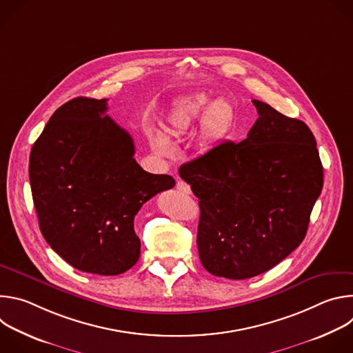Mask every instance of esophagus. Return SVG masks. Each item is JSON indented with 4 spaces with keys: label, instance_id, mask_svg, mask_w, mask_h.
Here are the masks:
<instances>
[{
    "label": "esophagus",
    "instance_id": "esophagus-1",
    "mask_svg": "<svg viewBox=\"0 0 353 353\" xmlns=\"http://www.w3.org/2000/svg\"><path fill=\"white\" fill-rule=\"evenodd\" d=\"M176 188H177L180 192H183V194H190V192H191V187H190L185 181H183V180H179V181H177Z\"/></svg>",
    "mask_w": 353,
    "mask_h": 353
}]
</instances>
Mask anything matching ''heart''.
<instances>
[{
  "label": "heart",
  "instance_id": "1",
  "mask_svg": "<svg viewBox=\"0 0 353 353\" xmlns=\"http://www.w3.org/2000/svg\"><path fill=\"white\" fill-rule=\"evenodd\" d=\"M212 99L205 93H198L179 102L172 108L166 119V132L179 138L191 131L201 120V139L205 145H216L230 131L234 123V108L225 99ZM152 145L161 155H172L173 148L169 139L161 134L152 137Z\"/></svg>",
  "mask_w": 353,
  "mask_h": 353
}]
</instances>
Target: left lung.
<instances>
[{
    "mask_svg": "<svg viewBox=\"0 0 353 353\" xmlns=\"http://www.w3.org/2000/svg\"><path fill=\"white\" fill-rule=\"evenodd\" d=\"M253 103L259 119L245 139L222 142L179 169L199 199V260L228 279L257 276L286 259L303 241L323 190L310 128Z\"/></svg>",
    "mask_w": 353,
    "mask_h": 353,
    "instance_id": "1",
    "label": "left lung"
}]
</instances>
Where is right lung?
I'll use <instances>...</instances> for the list:
<instances>
[{"label": "right lung", "mask_w": 353, "mask_h": 353, "mask_svg": "<svg viewBox=\"0 0 353 353\" xmlns=\"http://www.w3.org/2000/svg\"><path fill=\"white\" fill-rule=\"evenodd\" d=\"M106 110L90 97L59 108L32 146L29 180L48 245L82 272L119 275L139 259L135 215L176 181L137 163L131 135Z\"/></svg>", "instance_id": "add662e5"}]
</instances>
